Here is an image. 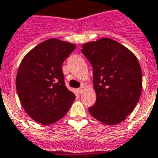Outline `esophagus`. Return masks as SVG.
<instances>
[{
	"label": "esophagus",
	"instance_id": "esophagus-1",
	"mask_svg": "<svg viewBox=\"0 0 158 158\" xmlns=\"http://www.w3.org/2000/svg\"><path fill=\"white\" fill-rule=\"evenodd\" d=\"M78 92H79V93H80V94H82V93H83V88H79V89H78Z\"/></svg>",
	"mask_w": 158,
	"mask_h": 158
}]
</instances>
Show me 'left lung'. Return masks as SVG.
Here are the masks:
<instances>
[{"mask_svg": "<svg viewBox=\"0 0 158 158\" xmlns=\"http://www.w3.org/2000/svg\"><path fill=\"white\" fill-rule=\"evenodd\" d=\"M82 52L92 64L94 106L88 109L94 118L106 125L124 121L139 101L142 71L131 50L110 38H101L82 45Z\"/></svg>", "mask_w": 158, "mask_h": 158, "instance_id": "left-lung-1", "label": "left lung"}]
</instances>
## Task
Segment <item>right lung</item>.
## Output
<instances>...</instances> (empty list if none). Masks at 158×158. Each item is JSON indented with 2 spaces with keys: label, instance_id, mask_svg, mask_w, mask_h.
I'll list each match as a JSON object with an SVG mask.
<instances>
[{
  "label": "right lung",
  "instance_id": "1",
  "mask_svg": "<svg viewBox=\"0 0 158 158\" xmlns=\"http://www.w3.org/2000/svg\"><path fill=\"white\" fill-rule=\"evenodd\" d=\"M76 45L61 40L48 39L29 51L19 65L16 88L29 116L42 125L62 118L75 100L66 88L61 65Z\"/></svg>",
  "mask_w": 158,
  "mask_h": 158
}]
</instances>
